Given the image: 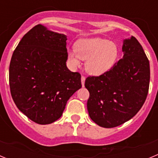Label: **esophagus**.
Wrapping results in <instances>:
<instances>
[{"instance_id":"34e87169","label":"esophagus","mask_w":158,"mask_h":158,"mask_svg":"<svg viewBox=\"0 0 158 158\" xmlns=\"http://www.w3.org/2000/svg\"><path fill=\"white\" fill-rule=\"evenodd\" d=\"M85 77L84 76L81 77V84H82V86L85 85Z\"/></svg>"}]
</instances>
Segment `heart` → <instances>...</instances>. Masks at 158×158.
Listing matches in <instances>:
<instances>
[{"instance_id": "heart-1", "label": "heart", "mask_w": 158, "mask_h": 158, "mask_svg": "<svg viewBox=\"0 0 158 158\" xmlns=\"http://www.w3.org/2000/svg\"><path fill=\"white\" fill-rule=\"evenodd\" d=\"M118 54L115 43L100 37L82 38L75 43V51H68L73 67L80 65V59L85 60V69L91 75H101L115 64Z\"/></svg>"}]
</instances>
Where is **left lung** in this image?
<instances>
[{"instance_id":"obj_1","label":"left lung","mask_w":158,"mask_h":158,"mask_svg":"<svg viewBox=\"0 0 158 158\" xmlns=\"http://www.w3.org/2000/svg\"><path fill=\"white\" fill-rule=\"evenodd\" d=\"M123 57L109 71L86 78L89 92V115L100 127H118L133 118L142 107L149 91L150 62L136 40H123Z\"/></svg>"}]
</instances>
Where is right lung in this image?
I'll return each instance as SVG.
<instances>
[{
	"label": "right lung",
	"mask_w": 158,
	"mask_h": 158,
	"mask_svg": "<svg viewBox=\"0 0 158 158\" xmlns=\"http://www.w3.org/2000/svg\"><path fill=\"white\" fill-rule=\"evenodd\" d=\"M67 36L38 24L25 34L9 65V85L16 107L36 123L62 116L66 103L81 88V74L66 66Z\"/></svg>",
	"instance_id": "add662e5"
}]
</instances>
